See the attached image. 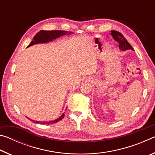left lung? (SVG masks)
I'll return each mask as SVG.
<instances>
[{
	"label": "left lung",
	"mask_w": 155,
	"mask_h": 155,
	"mask_svg": "<svg viewBox=\"0 0 155 155\" xmlns=\"http://www.w3.org/2000/svg\"><path fill=\"white\" fill-rule=\"evenodd\" d=\"M111 35L114 38V40L119 43V48L120 51H128V50L134 51L133 47L128 43V41L126 40L121 33H120L117 31H111Z\"/></svg>",
	"instance_id": "1"
}]
</instances>
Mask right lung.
I'll return each mask as SVG.
<instances>
[{"label":"right lung","mask_w":155,"mask_h":155,"mask_svg":"<svg viewBox=\"0 0 155 155\" xmlns=\"http://www.w3.org/2000/svg\"><path fill=\"white\" fill-rule=\"evenodd\" d=\"M72 32H68V31H44L41 30L36 34L34 36L33 40L31 41V42L28 44V47H30L33 45L38 44H43V43H48L50 41H53L57 38H59L61 36H64L66 35H71L72 34ZM64 117V113L61 116L56 120H51V121H35L34 120H31V121L33 122H35L37 124H51L52 123H57L60 120H61ZM28 118V117H27ZM29 119V118H28Z\"/></svg>","instance_id":"1"}]
</instances>
